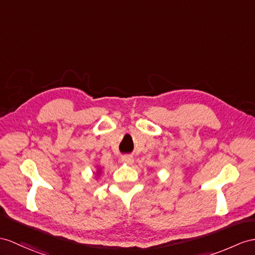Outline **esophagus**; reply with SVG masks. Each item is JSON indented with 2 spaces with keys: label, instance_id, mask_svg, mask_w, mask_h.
<instances>
[{
  "label": "esophagus",
  "instance_id": "obj_1",
  "mask_svg": "<svg viewBox=\"0 0 255 255\" xmlns=\"http://www.w3.org/2000/svg\"><path fill=\"white\" fill-rule=\"evenodd\" d=\"M121 161L127 164H132L134 162V158L132 156H128V154H126L121 158Z\"/></svg>",
  "mask_w": 255,
  "mask_h": 255
}]
</instances>
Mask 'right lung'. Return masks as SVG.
<instances>
[{
    "label": "right lung",
    "mask_w": 255,
    "mask_h": 255,
    "mask_svg": "<svg viewBox=\"0 0 255 255\" xmlns=\"http://www.w3.org/2000/svg\"><path fill=\"white\" fill-rule=\"evenodd\" d=\"M99 174H101V170L98 169V170H97V175H99Z\"/></svg>",
    "instance_id": "1"
}]
</instances>
